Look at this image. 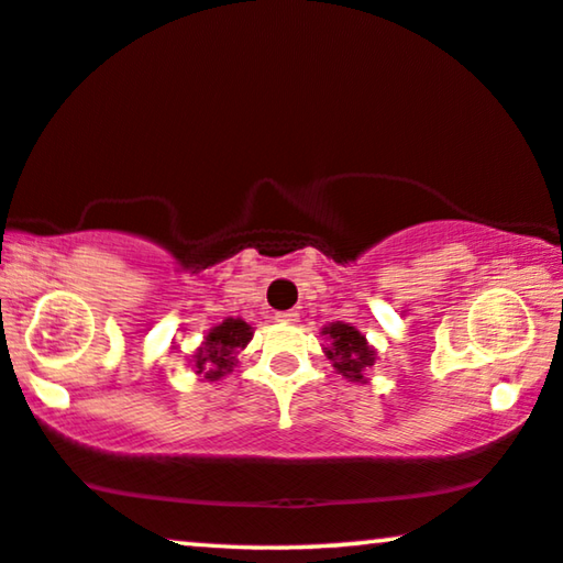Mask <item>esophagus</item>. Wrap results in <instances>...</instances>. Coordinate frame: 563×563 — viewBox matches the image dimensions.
Listing matches in <instances>:
<instances>
[{
  "mask_svg": "<svg viewBox=\"0 0 563 563\" xmlns=\"http://www.w3.org/2000/svg\"><path fill=\"white\" fill-rule=\"evenodd\" d=\"M274 320H276V322H297L299 314L295 312V309H287V312H276Z\"/></svg>",
  "mask_w": 563,
  "mask_h": 563,
  "instance_id": "1",
  "label": "esophagus"
}]
</instances>
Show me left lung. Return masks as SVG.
<instances>
[{"mask_svg": "<svg viewBox=\"0 0 563 563\" xmlns=\"http://www.w3.org/2000/svg\"><path fill=\"white\" fill-rule=\"evenodd\" d=\"M322 335L328 338L324 355L332 361V368L353 383H365V373L376 363V350L368 345L365 335L347 322H330L322 328Z\"/></svg>", "mask_w": 563, "mask_h": 563, "instance_id": "1", "label": "left lung"}]
</instances>
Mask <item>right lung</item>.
Here are the masks:
<instances>
[{
	"label": "right lung",
	"instance_id": "obj_1",
	"mask_svg": "<svg viewBox=\"0 0 563 563\" xmlns=\"http://www.w3.org/2000/svg\"><path fill=\"white\" fill-rule=\"evenodd\" d=\"M254 338L249 322H243L241 317H228L221 324H216L213 330L206 335V342L198 347V353L192 355V368L198 376L206 380H221L225 373H231L235 365V355L249 345Z\"/></svg>",
	"mask_w": 563,
	"mask_h": 563
}]
</instances>
